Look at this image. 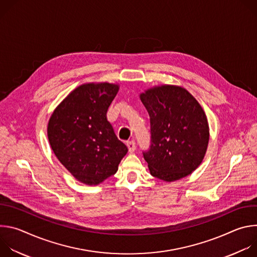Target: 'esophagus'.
Instances as JSON below:
<instances>
[{
    "instance_id": "1",
    "label": "esophagus",
    "mask_w": 257,
    "mask_h": 257,
    "mask_svg": "<svg viewBox=\"0 0 257 257\" xmlns=\"http://www.w3.org/2000/svg\"><path fill=\"white\" fill-rule=\"evenodd\" d=\"M127 148L129 150V153H133L136 150V145H135V141L134 140H130L127 142Z\"/></svg>"
}]
</instances>
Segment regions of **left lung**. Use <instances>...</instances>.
Returning <instances> with one entry per match:
<instances>
[{
    "label": "left lung",
    "mask_w": 257,
    "mask_h": 257,
    "mask_svg": "<svg viewBox=\"0 0 257 257\" xmlns=\"http://www.w3.org/2000/svg\"><path fill=\"white\" fill-rule=\"evenodd\" d=\"M151 118V149L143 153L152 176L166 182L195 171L205 156L209 127L203 108L185 88L164 84L140 93Z\"/></svg>",
    "instance_id": "1"
}]
</instances>
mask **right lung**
<instances>
[{"mask_svg": "<svg viewBox=\"0 0 257 257\" xmlns=\"http://www.w3.org/2000/svg\"><path fill=\"white\" fill-rule=\"evenodd\" d=\"M119 84L90 82L72 90L55 108L48 138L60 163L77 181L98 185L118 171L128 152L106 119Z\"/></svg>", "mask_w": 257, "mask_h": 257, "instance_id": "1", "label": "right lung"}]
</instances>
